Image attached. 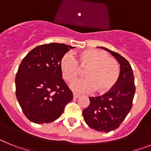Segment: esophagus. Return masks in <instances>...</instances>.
Masks as SVG:
<instances>
[{
  "mask_svg": "<svg viewBox=\"0 0 151 151\" xmlns=\"http://www.w3.org/2000/svg\"><path fill=\"white\" fill-rule=\"evenodd\" d=\"M78 97H79V95H78V94H73V98H74V99H77V98H78Z\"/></svg>",
  "mask_w": 151,
  "mask_h": 151,
  "instance_id": "34e87169",
  "label": "esophagus"
}]
</instances>
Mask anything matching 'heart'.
I'll return each instance as SVG.
<instances>
[{
  "label": "heart",
  "mask_w": 151,
  "mask_h": 151,
  "mask_svg": "<svg viewBox=\"0 0 151 151\" xmlns=\"http://www.w3.org/2000/svg\"><path fill=\"white\" fill-rule=\"evenodd\" d=\"M62 76L70 81L80 73V67L87 68L85 78L73 80L69 87L76 93H89L97 90L106 93L111 90L116 83L119 76V66L116 60L108 57L106 52L91 49L81 52L77 57L71 52H67L60 60Z\"/></svg>",
  "instance_id": "obj_1"
}]
</instances>
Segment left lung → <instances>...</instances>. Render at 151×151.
<instances>
[{"instance_id":"obj_1","label":"left lung","mask_w":151,"mask_h":151,"mask_svg":"<svg viewBox=\"0 0 151 151\" xmlns=\"http://www.w3.org/2000/svg\"><path fill=\"white\" fill-rule=\"evenodd\" d=\"M101 48L110 52L119 63V76L111 90L101 96L89 97L90 104L82 114L89 127L98 132H109L119 127L132 107L135 85L129 61L116 52L102 47Z\"/></svg>"}]
</instances>
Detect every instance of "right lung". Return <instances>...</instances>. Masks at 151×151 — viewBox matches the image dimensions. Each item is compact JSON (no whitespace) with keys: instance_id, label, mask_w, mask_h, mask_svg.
Returning <instances> with one entry per match:
<instances>
[{"instance_id":"1","label":"right lung","mask_w":151,"mask_h":151,"mask_svg":"<svg viewBox=\"0 0 151 151\" xmlns=\"http://www.w3.org/2000/svg\"><path fill=\"white\" fill-rule=\"evenodd\" d=\"M71 48L64 44L39 45L28 53L19 66L16 96L25 116L32 122H54L73 100L60 66L62 57Z\"/></svg>"}]
</instances>
